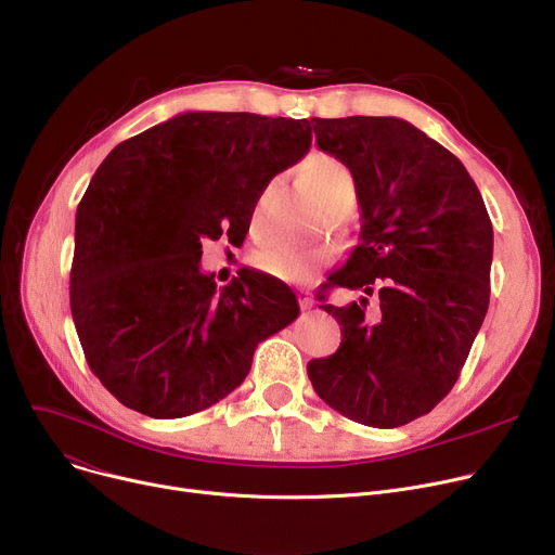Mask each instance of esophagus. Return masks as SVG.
<instances>
[{"mask_svg": "<svg viewBox=\"0 0 555 555\" xmlns=\"http://www.w3.org/2000/svg\"><path fill=\"white\" fill-rule=\"evenodd\" d=\"M299 306L301 310H310L314 306V299L310 295H299Z\"/></svg>", "mask_w": 555, "mask_h": 555, "instance_id": "obj_1", "label": "esophagus"}]
</instances>
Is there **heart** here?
Returning a JSON list of instances; mask_svg holds the SVG:
<instances>
[{
    "mask_svg": "<svg viewBox=\"0 0 555 555\" xmlns=\"http://www.w3.org/2000/svg\"><path fill=\"white\" fill-rule=\"evenodd\" d=\"M301 178L322 197L328 209H348L356 199V178L339 157L317 151L310 153L301 164ZM260 202H256L251 218H258ZM331 260V249L322 245H293L283 241H266L251 251V266L274 279L289 283H306L317 276Z\"/></svg>",
    "mask_w": 555,
    "mask_h": 555,
    "instance_id": "1",
    "label": "heart"
}]
</instances>
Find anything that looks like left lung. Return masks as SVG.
<instances>
[{"label":"left lung","instance_id":"obj_1","mask_svg":"<svg viewBox=\"0 0 555 555\" xmlns=\"http://www.w3.org/2000/svg\"><path fill=\"white\" fill-rule=\"evenodd\" d=\"M312 128L351 168L362 209L360 245L328 283L364 295L322 306L341 344L308 362L310 383L346 418L400 427L431 412L468 360L490 299L492 222L465 166L412 124L346 116Z\"/></svg>","mask_w":555,"mask_h":555}]
</instances>
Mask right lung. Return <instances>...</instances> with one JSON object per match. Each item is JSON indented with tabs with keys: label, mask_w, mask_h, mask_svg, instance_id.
Here are the masks:
<instances>
[{
	"label": "right lung",
	"mask_w": 555,
	"mask_h": 555,
	"mask_svg": "<svg viewBox=\"0 0 555 555\" xmlns=\"http://www.w3.org/2000/svg\"><path fill=\"white\" fill-rule=\"evenodd\" d=\"M308 119L184 112L103 159L76 211L72 317L101 385L151 418L236 389L258 341L295 322L285 283L241 270L220 287L202 241L249 231L258 197L310 149Z\"/></svg>",
	"instance_id": "add662e5"
}]
</instances>
